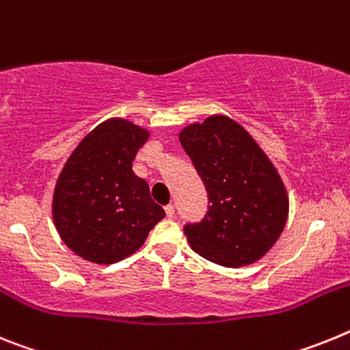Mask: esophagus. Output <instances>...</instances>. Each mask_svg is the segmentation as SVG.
<instances>
[{
    "mask_svg": "<svg viewBox=\"0 0 350 350\" xmlns=\"http://www.w3.org/2000/svg\"><path fill=\"white\" fill-rule=\"evenodd\" d=\"M165 212H166V217H168V219H172L173 215H175V206H173V205H168V206H165Z\"/></svg>",
    "mask_w": 350,
    "mask_h": 350,
    "instance_id": "esophagus-1",
    "label": "esophagus"
}]
</instances>
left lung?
<instances>
[{
	"mask_svg": "<svg viewBox=\"0 0 350 350\" xmlns=\"http://www.w3.org/2000/svg\"><path fill=\"white\" fill-rule=\"evenodd\" d=\"M212 203L205 219L185 224L191 249L228 268L259 261L279 240L289 196L279 172L243 126L210 116L178 133Z\"/></svg>",
	"mask_w": 350,
	"mask_h": 350,
	"instance_id": "8db88e82",
	"label": "left lung"
}]
</instances>
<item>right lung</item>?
Instances as JSON below:
<instances>
[{"mask_svg":"<svg viewBox=\"0 0 350 350\" xmlns=\"http://www.w3.org/2000/svg\"><path fill=\"white\" fill-rule=\"evenodd\" d=\"M150 131L112 117L82 138L61 170L52 196V219L77 256L112 265L135 254L165 217L133 161Z\"/></svg>","mask_w":350,"mask_h":350,"instance_id":"add662e5","label":"right lung"}]
</instances>
